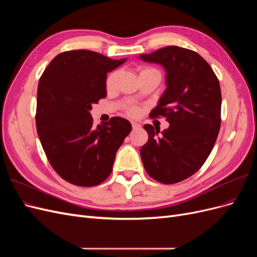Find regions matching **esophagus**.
<instances>
[{
	"instance_id": "34e87169",
	"label": "esophagus",
	"mask_w": 257,
	"mask_h": 257,
	"mask_svg": "<svg viewBox=\"0 0 257 257\" xmlns=\"http://www.w3.org/2000/svg\"><path fill=\"white\" fill-rule=\"evenodd\" d=\"M132 127H133L134 130H137V128L141 127V124H138L136 122H132Z\"/></svg>"
}]
</instances>
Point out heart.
Listing matches in <instances>:
<instances>
[{
	"label": "heart",
	"mask_w": 257,
	"mask_h": 257,
	"mask_svg": "<svg viewBox=\"0 0 257 257\" xmlns=\"http://www.w3.org/2000/svg\"><path fill=\"white\" fill-rule=\"evenodd\" d=\"M148 72H155V73H159L157 69L152 68V67H143L141 68V71H139V74L142 73H148ZM120 72L119 71H113L111 72L109 75H108L107 79H106V89L108 91H111L114 89L115 87V83H116V79H118ZM141 112V109H139V107L136 105H131L126 107V113L131 116H137Z\"/></svg>",
	"instance_id": "obj_1"
}]
</instances>
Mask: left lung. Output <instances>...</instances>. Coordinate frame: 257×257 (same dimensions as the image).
Segmentation results:
<instances>
[{"instance_id":"8db88e82","label":"left lung","mask_w":257,"mask_h":257,"mask_svg":"<svg viewBox=\"0 0 257 257\" xmlns=\"http://www.w3.org/2000/svg\"><path fill=\"white\" fill-rule=\"evenodd\" d=\"M144 61L165 68L167 89L151 118L164 116L169 127L146 124L148 142L141 149L147 174L164 184L180 182L204 165L221 126L222 95L219 79L207 61L195 51L167 46Z\"/></svg>"}]
</instances>
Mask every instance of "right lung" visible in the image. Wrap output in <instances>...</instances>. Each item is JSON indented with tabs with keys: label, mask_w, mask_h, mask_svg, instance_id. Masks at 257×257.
<instances>
[{
	"label": "right lung",
	"mask_w": 257,
	"mask_h": 257,
	"mask_svg": "<svg viewBox=\"0 0 257 257\" xmlns=\"http://www.w3.org/2000/svg\"><path fill=\"white\" fill-rule=\"evenodd\" d=\"M125 62L91 50L62 52L46 67L37 89L36 130L50 165L65 181L95 186L112 172L131 123L112 116L97 127L90 110L106 97L107 73Z\"/></svg>",
	"instance_id": "add662e5"
}]
</instances>
